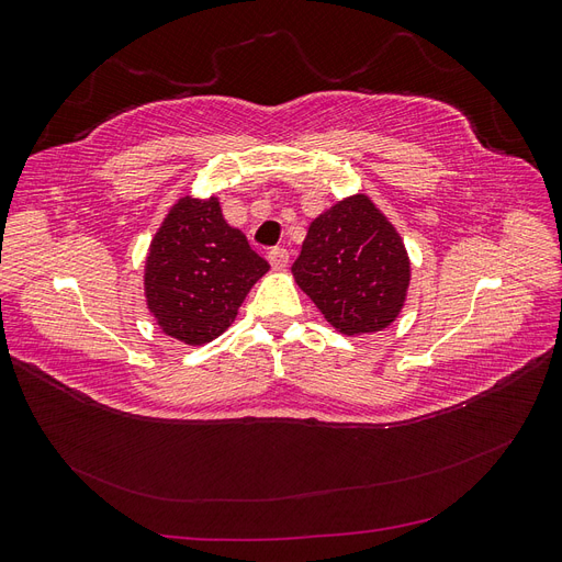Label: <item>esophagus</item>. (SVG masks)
Instances as JSON below:
<instances>
[{
    "label": "esophagus",
    "mask_w": 562,
    "mask_h": 562,
    "mask_svg": "<svg viewBox=\"0 0 562 562\" xmlns=\"http://www.w3.org/2000/svg\"><path fill=\"white\" fill-rule=\"evenodd\" d=\"M267 258H269V265L279 271L288 267V250L285 248H271Z\"/></svg>",
    "instance_id": "1"
}]
</instances>
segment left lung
I'll use <instances>...</instances> for the list:
<instances>
[{"label":"left lung","instance_id":"obj_1","mask_svg":"<svg viewBox=\"0 0 562 562\" xmlns=\"http://www.w3.org/2000/svg\"><path fill=\"white\" fill-rule=\"evenodd\" d=\"M293 277L335 330L368 335L398 318L411 285V258L372 199L353 194L310 225Z\"/></svg>","mask_w":562,"mask_h":562}]
</instances>
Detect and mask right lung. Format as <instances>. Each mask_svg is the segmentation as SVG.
Listing matches in <instances>:
<instances>
[{
  "label": "right lung",
  "mask_w": 562,
  "mask_h": 562,
  "mask_svg": "<svg viewBox=\"0 0 562 562\" xmlns=\"http://www.w3.org/2000/svg\"><path fill=\"white\" fill-rule=\"evenodd\" d=\"M269 271L246 234L229 227L217 196H180L145 258V302L164 335L201 347L223 335L255 281Z\"/></svg>",
  "instance_id": "right-lung-1"
}]
</instances>
